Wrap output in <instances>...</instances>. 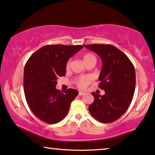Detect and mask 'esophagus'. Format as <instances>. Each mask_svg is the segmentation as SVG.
Returning <instances> with one entry per match:
<instances>
[{"label": "esophagus", "instance_id": "1", "mask_svg": "<svg viewBox=\"0 0 155 155\" xmlns=\"http://www.w3.org/2000/svg\"><path fill=\"white\" fill-rule=\"evenodd\" d=\"M84 94H85V93L83 92H78V95H80V96L83 95Z\"/></svg>", "mask_w": 155, "mask_h": 155}]
</instances>
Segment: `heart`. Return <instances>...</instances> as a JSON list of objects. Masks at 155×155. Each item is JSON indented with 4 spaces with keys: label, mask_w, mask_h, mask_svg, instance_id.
I'll return each mask as SVG.
<instances>
[{
    "label": "heart",
    "mask_w": 155,
    "mask_h": 155,
    "mask_svg": "<svg viewBox=\"0 0 155 155\" xmlns=\"http://www.w3.org/2000/svg\"><path fill=\"white\" fill-rule=\"evenodd\" d=\"M92 59H96V58L95 56L91 53H85L83 56V60L85 64ZM68 64L69 63H68L67 65H68ZM91 80H92L91 78L88 76H83V77H79L76 78L75 83L78 87L84 88L91 82Z\"/></svg>",
    "instance_id": "heart-1"
}]
</instances>
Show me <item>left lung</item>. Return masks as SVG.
I'll return each mask as SVG.
<instances>
[{"mask_svg":"<svg viewBox=\"0 0 155 155\" xmlns=\"http://www.w3.org/2000/svg\"><path fill=\"white\" fill-rule=\"evenodd\" d=\"M84 47L97 53L103 62L99 87L105 91V94L92 93L94 100L89 111L99 121L112 123L126 112L133 99L136 84L134 67L123 51L112 45L92 44Z\"/></svg>","mask_w":155,"mask_h":155,"instance_id":"left-lung-1","label":"left lung"}]
</instances>
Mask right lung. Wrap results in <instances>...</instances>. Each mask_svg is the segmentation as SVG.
Here are the masks:
<instances>
[{
  "instance_id": "right-lung-1",
  "label": "right lung",
  "mask_w": 155,
  "mask_h": 155,
  "mask_svg": "<svg viewBox=\"0 0 155 155\" xmlns=\"http://www.w3.org/2000/svg\"><path fill=\"white\" fill-rule=\"evenodd\" d=\"M83 45H48L36 50L27 61L24 69L23 87L31 111L47 124H56L68 114L77 90L61 92L56 89V79L65 75L69 58Z\"/></svg>"
}]
</instances>
